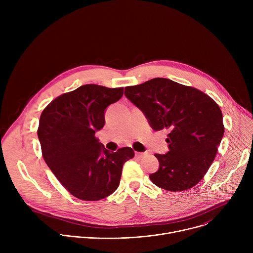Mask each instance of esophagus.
<instances>
[{
    "mask_svg": "<svg viewBox=\"0 0 253 253\" xmlns=\"http://www.w3.org/2000/svg\"><path fill=\"white\" fill-rule=\"evenodd\" d=\"M144 155H145V153H141V152H136V153H135V156H136L137 158H142Z\"/></svg>",
    "mask_w": 253,
    "mask_h": 253,
    "instance_id": "obj_1",
    "label": "esophagus"
}]
</instances>
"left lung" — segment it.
Here are the masks:
<instances>
[{
    "label": "left lung",
    "instance_id": "1",
    "mask_svg": "<svg viewBox=\"0 0 253 253\" xmlns=\"http://www.w3.org/2000/svg\"><path fill=\"white\" fill-rule=\"evenodd\" d=\"M124 94L154 131L168 130L169 151L155 154L159 169L149 175L151 181L168 191L195 186L212 164L224 134L219 106L200 90L165 78L126 87Z\"/></svg>",
    "mask_w": 253,
    "mask_h": 253
}]
</instances>
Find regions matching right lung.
Returning <instances> with one entry per match:
<instances>
[{"instance_id": "1", "label": "right lung", "mask_w": 253, "mask_h": 253, "mask_svg": "<svg viewBox=\"0 0 253 253\" xmlns=\"http://www.w3.org/2000/svg\"><path fill=\"white\" fill-rule=\"evenodd\" d=\"M123 88L87 84L54 99L43 110L38 137L45 162L76 198L97 201L119 186L130 147L110 152L95 137L105 124V110L120 100Z\"/></svg>"}]
</instances>
